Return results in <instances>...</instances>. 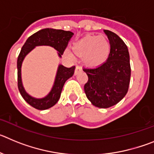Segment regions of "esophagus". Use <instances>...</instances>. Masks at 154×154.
<instances>
[{
  "label": "esophagus",
  "instance_id": "1",
  "mask_svg": "<svg viewBox=\"0 0 154 154\" xmlns=\"http://www.w3.org/2000/svg\"><path fill=\"white\" fill-rule=\"evenodd\" d=\"M82 68L80 67L79 65H76L75 67V75H77L79 72H82Z\"/></svg>",
  "mask_w": 154,
  "mask_h": 154
}]
</instances>
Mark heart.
<instances>
[{
  "instance_id": "obj_1",
  "label": "heart",
  "mask_w": 154,
  "mask_h": 154,
  "mask_svg": "<svg viewBox=\"0 0 154 154\" xmlns=\"http://www.w3.org/2000/svg\"><path fill=\"white\" fill-rule=\"evenodd\" d=\"M72 48L76 55L82 56V61L85 65L90 67H97L108 58L110 43L105 35H86L75 42ZM65 55L72 56L69 51H65Z\"/></svg>"
}]
</instances>
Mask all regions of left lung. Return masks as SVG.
Here are the masks:
<instances>
[{"label": "left lung", "instance_id": "obj_1", "mask_svg": "<svg viewBox=\"0 0 154 154\" xmlns=\"http://www.w3.org/2000/svg\"><path fill=\"white\" fill-rule=\"evenodd\" d=\"M110 43L106 62L96 68H84L89 80L84 90L89 101L99 108H109L124 98L129 89L131 69L127 46L116 34L104 30Z\"/></svg>", "mask_w": 154, "mask_h": 154}]
</instances>
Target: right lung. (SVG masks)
<instances>
[{"label":"right lung","mask_w":154,"mask_h":154,"mask_svg":"<svg viewBox=\"0 0 154 154\" xmlns=\"http://www.w3.org/2000/svg\"><path fill=\"white\" fill-rule=\"evenodd\" d=\"M73 35L74 34L69 31L45 28L37 31L36 33L30 36L23 45L17 58V86L23 99L34 108L39 110H45L55 106L60 98L64 84L74 75L75 67L73 66L71 68H66L61 64L58 65L55 82L51 91L46 96L38 99L30 96L23 86L21 80V65L24 58L35 47L42 45L51 46L54 48L58 51V57L62 58L64 51Z\"/></svg>","instance_id":"right-lung-1"}]
</instances>
